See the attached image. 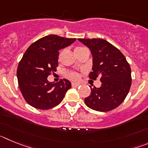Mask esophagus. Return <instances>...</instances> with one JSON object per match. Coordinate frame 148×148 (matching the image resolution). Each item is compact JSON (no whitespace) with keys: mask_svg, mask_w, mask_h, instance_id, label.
I'll return each instance as SVG.
<instances>
[{"mask_svg":"<svg viewBox=\"0 0 148 148\" xmlns=\"http://www.w3.org/2000/svg\"><path fill=\"white\" fill-rule=\"evenodd\" d=\"M80 85L79 84H76V83H72V87H77L78 86Z\"/></svg>","mask_w":148,"mask_h":148,"instance_id":"obj_1","label":"esophagus"}]
</instances>
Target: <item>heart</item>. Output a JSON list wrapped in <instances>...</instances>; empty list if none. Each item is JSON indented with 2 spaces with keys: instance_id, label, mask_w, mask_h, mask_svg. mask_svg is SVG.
Returning <instances> with one entry per match:
<instances>
[{
  "instance_id": "1",
  "label": "heart",
  "mask_w": 148,
  "mask_h": 148,
  "mask_svg": "<svg viewBox=\"0 0 148 148\" xmlns=\"http://www.w3.org/2000/svg\"><path fill=\"white\" fill-rule=\"evenodd\" d=\"M82 49V48H77L75 49ZM67 75L70 79H72L73 81H78L79 79V75H78V73H74V72H69V73H67Z\"/></svg>"
}]
</instances>
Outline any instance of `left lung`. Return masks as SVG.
Segmentation results:
<instances>
[{
  "mask_svg": "<svg viewBox=\"0 0 148 148\" xmlns=\"http://www.w3.org/2000/svg\"><path fill=\"white\" fill-rule=\"evenodd\" d=\"M90 49L92 56V71L90 78H100L101 86L91 88L84 99L86 105L99 112H107L119 106L131 86V70L125 56L104 39L78 38Z\"/></svg>",
  "mask_w": 148,
  "mask_h": 148,
  "instance_id": "left-lung-1",
  "label": "left lung"
}]
</instances>
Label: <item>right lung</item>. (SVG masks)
I'll return each mask as SVG.
<instances>
[{
  "instance_id": "right-lung-1",
  "label": "right lung",
  "mask_w": 148,
  "mask_h": 148,
  "mask_svg": "<svg viewBox=\"0 0 148 148\" xmlns=\"http://www.w3.org/2000/svg\"><path fill=\"white\" fill-rule=\"evenodd\" d=\"M75 40L49 35L29 47L18 66L17 78L21 92L29 105L48 110L61 102L71 83L64 78L54 84L47 77L58 66V51Z\"/></svg>"
}]
</instances>
